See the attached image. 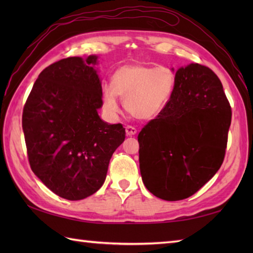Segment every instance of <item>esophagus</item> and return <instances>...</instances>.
Instances as JSON below:
<instances>
[{"mask_svg": "<svg viewBox=\"0 0 253 253\" xmlns=\"http://www.w3.org/2000/svg\"><path fill=\"white\" fill-rule=\"evenodd\" d=\"M137 133V129L135 127H132V126H126V135L127 136H133V135H136Z\"/></svg>", "mask_w": 253, "mask_h": 253, "instance_id": "obj_1", "label": "esophagus"}]
</instances>
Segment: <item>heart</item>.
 Returning <instances> with one entry per match:
<instances>
[{"label":"heart","mask_w":253,"mask_h":253,"mask_svg":"<svg viewBox=\"0 0 253 253\" xmlns=\"http://www.w3.org/2000/svg\"><path fill=\"white\" fill-rule=\"evenodd\" d=\"M176 77L169 68L129 64L116 69L112 83L102 88V106L107 115L120 112L118 96L126 111L138 120H152L163 111L175 88Z\"/></svg>","instance_id":"obj_1"}]
</instances>
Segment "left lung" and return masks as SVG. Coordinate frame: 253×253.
<instances>
[{
	"instance_id": "left-lung-1",
	"label": "left lung",
	"mask_w": 253,
	"mask_h": 253,
	"mask_svg": "<svg viewBox=\"0 0 253 253\" xmlns=\"http://www.w3.org/2000/svg\"><path fill=\"white\" fill-rule=\"evenodd\" d=\"M175 77L168 104L138 135L143 184L166 201L192 196L216 174L232 122L229 102L212 69L191 63L177 69Z\"/></svg>"
}]
</instances>
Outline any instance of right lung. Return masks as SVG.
Masks as SVG:
<instances>
[{
  "instance_id": "add662e5",
  "label": "right lung",
  "mask_w": 253,
  "mask_h": 253,
  "mask_svg": "<svg viewBox=\"0 0 253 253\" xmlns=\"http://www.w3.org/2000/svg\"><path fill=\"white\" fill-rule=\"evenodd\" d=\"M98 56L67 57L44 68L23 111L30 168L55 195L76 201L98 191L115 150L125 140L122 124L100 118Z\"/></svg>"
}]
</instances>
